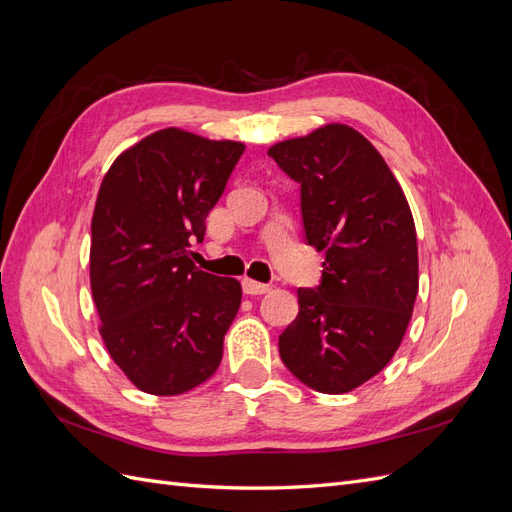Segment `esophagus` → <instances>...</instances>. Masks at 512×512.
<instances>
[{
  "instance_id": "34e87169",
  "label": "esophagus",
  "mask_w": 512,
  "mask_h": 512,
  "mask_svg": "<svg viewBox=\"0 0 512 512\" xmlns=\"http://www.w3.org/2000/svg\"><path fill=\"white\" fill-rule=\"evenodd\" d=\"M271 290V286L269 284H260V282H254V280H243V292L245 294H265V292H269Z\"/></svg>"
}]
</instances>
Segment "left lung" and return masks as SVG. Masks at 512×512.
Returning <instances> with one entry per match:
<instances>
[{
  "label": "left lung",
  "instance_id": "8db88e82",
  "mask_svg": "<svg viewBox=\"0 0 512 512\" xmlns=\"http://www.w3.org/2000/svg\"><path fill=\"white\" fill-rule=\"evenodd\" d=\"M301 185L305 243L324 252L316 288H299V314L280 335L290 374L339 395L393 359L418 292L412 211L391 168L344 123L269 149Z\"/></svg>",
  "mask_w": 512,
  "mask_h": 512
}]
</instances>
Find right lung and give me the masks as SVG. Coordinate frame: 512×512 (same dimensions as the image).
<instances>
[{
    "label": "right lung",
    "instance_id": "right-lung-1",
    "mask_svg": "<svg viewBox=\"0 0 512 512\" xmlns=\"http://www.w3.org/2000/svg\"><path fill=\"white\" fill-rule=\"evenodd\" d=\"M243 151L166 128L123 151L100 185L91 292L108 354L145 393L192 391L222 361L241 284L198 271L190 247Z\"/></svg>",
    "mask_w": 512,
    "mask_h": 512
}]
</instances>
